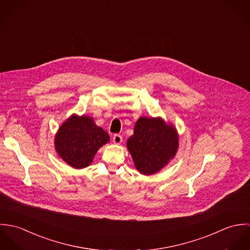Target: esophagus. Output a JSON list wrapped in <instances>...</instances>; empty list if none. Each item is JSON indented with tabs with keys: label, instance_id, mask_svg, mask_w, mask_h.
I'll use <instances>...</instances> for the list:
<instances>
[{
	"label": "esophagus",
	"instance_id": "34e87169",
	"mask_svg": "<svg viewBox=\"0 0 250 250\" xmlns=\"http://www.w3.org/2000/svg\"><path fill=\"white\" fill-rule=\"evenodd\" d=\"M112 140H113V143H115V144H120V143H122V136L121 135H118V134H115L114 136H113V138H112Z\"/></svg>",
	"mask_w": 250,
	"mask_h": 250
}]
</instances>
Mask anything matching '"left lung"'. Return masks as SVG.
<instances>
[{
	"instance_id": "obj_1",
	"label": "left lung",
	"mask_w": 250,
	"mask_h": 250,
	"mask_svg": "<svg viewBox=\"0 0 250 250\" xmlns=\"http://www.w3.org/2000/svg\"><path fill=\"white\" fill-rule=\"evenodd\" d=\"M178 146L176 129L162 117H140L134 135L127 141L135 167L143 175L155 174L164 168L174 158Z\"/></svg>"
}]
</instances>
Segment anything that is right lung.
<instances>
[{"mask_svg":"<svg viewBox=\"0 0 250 250\" xmlns=\"http://www.w3.org/2000/svg\"><path fill=\"white\" fill-rule=\"evenodd\" d=\"M108 142L107 132L98 127L92 117L72 114L59 128L55 148L65 163L80 169L88 167L98 149Z\"/></svg>","mask_w":250,"mask_h":250,"instance_id":"add662e5","label":"right lung"}]
</instances>
